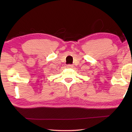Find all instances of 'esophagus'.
<instances>
[{
  "label": "esophagus",
  "mask_w": 132,
  "mask_h": 132,
  "mask_svg": "<svg viewBox=\"0 0 132 132\" xmlns=\"http://www.w3.org/2000/svg\"><path fill=\"white\" fill-rule=\"evenodd\" d=\"M67 68H73L74 66H73V65L69 64V65H67Z\"/></svg>",
  "instance_id": "34e87169"
}]
</instances>
